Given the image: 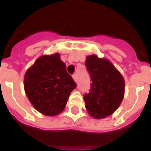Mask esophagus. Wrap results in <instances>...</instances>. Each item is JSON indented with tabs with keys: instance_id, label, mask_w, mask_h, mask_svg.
<instances>
[{
	"instance_id": "1",
	"label": "esophagus",
	"mask_w": 151,
	"mask_h": 151,
	"mask_svg": "<svg viewBox=\"0 0 151 151\" xmlns=\"http://www.w3.org/2000/svg\"><path fill=\"white\" fill-rule=\"evenodd\" d=\"M72 77H73V80L75 81L76 82H77V81H78V77H77V75H76V74H73V75L72 76Z\"/></svg>"
}]
</instances>
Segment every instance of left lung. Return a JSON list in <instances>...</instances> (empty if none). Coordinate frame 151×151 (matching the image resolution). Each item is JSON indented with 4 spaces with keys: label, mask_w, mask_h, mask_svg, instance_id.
Wrapping results in <instances>:
<instances>
[{
    "label": "left lung",
    "mask_w": 151,
    "mask_h": 151,
    "mask_svg": "<svg viewBox=\"0 0 151 151\" xmlns=\"http://www.w3.org/2000/svg\"><path fill=\"white\" fill-rule=\"evenodd\" d=\"M85 66L92 81L89 92L84 95L88 112L96 118L111 115L124 97V78L110 62L95 55L87 57Z\"/></svg>",
    "instance_id": "8db88e82"
}]
</instances>
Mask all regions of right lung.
<instances>
[{
    "instance_id": "right-lung-1",
    "label": "right lung",
    "mask_w": 151,
    "mask_h": 151,
    "mask_svg": "<svg viewBox=\"0 0 151 151\" xmlns=\"http://www.w3.org/2000/svg\"><path fill=\"white\" fill-rule=\"evenodd\" d=\"M76 87L59 53L40 57L25 74L28 99L37 110L48 116L59 114L64 110Z\"/></svg>"
}]
</instances>
